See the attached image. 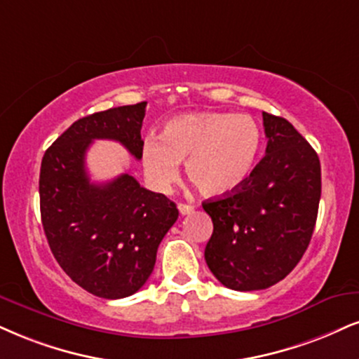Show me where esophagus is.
<instances>
[{"instance_id": "1", "label": "esophagus", "mask_w": 359, "mask_h": 359, "mask_svg": "<svg viewBox=\"0 0 359 359\" xmlns=\"http://www.w3.org/2000/svg\"><path fill=\"white\" fill-rule=\"evenodd\" d=\"M178 210H180V213L184 216V215L193 213V211H194V206H191V205H184V203H180V205H178Z\"/></svg>"}]
</instances>
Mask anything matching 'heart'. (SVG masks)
<instances>
[{"label": "heart", "mask_w": 359, "mask_h": 359, "mask_svg": "<svg viewBox=\"0 0 359 359\" xmlns=\"http://www.w3.org/2000/svg\"><path fill=\"white\" fill-rule=\"evenodd\" d=\"M149 138L141 165L149 183L166 189L187 161L189 183L205 196H224L250 178L261 149L258 123L246 114L189 113L168 119Z\"/></svg>", "instance_id": "obj_1"}]
</instances>
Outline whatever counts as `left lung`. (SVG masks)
<instances>
[{
    "label": "left lung",
    "instance_id": "left-lung-1",
    "mask_svg": "<svg viewBox=\"0 0 359 359\" xmlns=\"http://www.w3.org/2000/svg\"><path fill=\"white\" fill-rule=\"evenodd\" d=\"M266 154L236 191L203 203L213 219L208 268L229 290L255 291L293 271L311 241L321 198L320 158L281 116L263 113Z\"/></svg>",
    "mask_w": 359,
    "mask_h": 359
}]
</instances>
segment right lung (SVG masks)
<instances>
[{
    "label": "right lung",
    "instance_id": "add662e5",
    "mask_svg": "<svg viewBox=\"0 0 359 359\" xmlns=\"http://www.w3.org/2000/svg\"><path fill=\"white\" fill-rule=\"evenodd\" d=\"M146 101L74 121L44 153L39 210L48 245L63 271L88 293L106 299L135 294L156 263L178 208L128 172L91 183L86 151L95 140L121 143L141 159Z\"/></svg>",
    "mask_w": 359,
    "mask_h": 359
}]
</instances>
